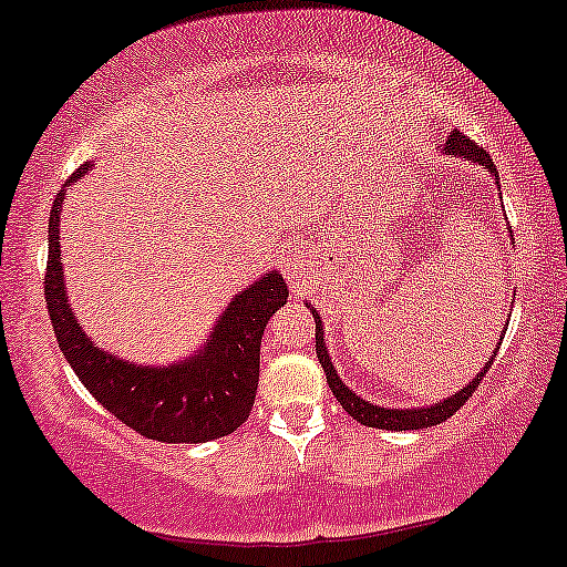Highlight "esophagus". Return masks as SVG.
<instances>
[{
  "mask_svg": "<svg viewBox=\"0 0 567 567\" xmlns=\"http://www.w3.org/2000/svg\"><path fill=\"white\" fill-rule=\"evenodd\" d=\"M282 271L288 275V279L296 285V288H303V282L309 279V271H311V256L306 254L303 248H298V245H292V248L285 250Z\"/></svg>",
  "mask_w": 567,
  "mask_h": 567,
  "instance_id": "obj_1",
  "label": "esophagus"
}]
</instances>
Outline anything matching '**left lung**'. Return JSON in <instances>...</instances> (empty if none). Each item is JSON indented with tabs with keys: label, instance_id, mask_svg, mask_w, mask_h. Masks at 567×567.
I'll return each instance as SVG.
<instances>
[{
	"label": "left lung",
	"instance_id": "8db88e82",
	"mask_svg": "<svg viewBox=\"0 0 567 567\" xmlns=\"http://www.w3.org/2000/svg\"><path fill=\"white\" fill-rule=\"evenodd\" d=\"M443 150H446L449 155H465L467 161L478 163V166H486L491 174L499 176L496 174L494 161H491V155L486 153V150H483L478 142H473L470 136L462 134L460 128H454V132L446 136V145H443ZM313 322H317V359H319V364L324 367L330 391L336 393L340 406H343L353 420L361 422V425H367V427H380V431H420V427H431V425H441V422H446L456 412V409L465 406V401L470 399V395L478 391L481 380L486 378V372L491 370V364H494V359H496V351H499L496 349L494 353H491V361L483 367L478 374H475L473 383L462 388L460 393H454L452 399H443L441 404L420 406V409H383V406L370 404V401L359 399L357 393L349 391V388L340 383V378L336 374V367H332V361L324 351V340H322L324 332L319 330V327H322V319H319L317 313H313Z\"/></svg>",
	"mask_w": 567,
	"mask_h": 567
}]
</instances>
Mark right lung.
Here are the masks:
<instances>
[{
  "label": "right lung",
  "instance_id": "right-lung-1",
  "mask_svg": "<svg viewBox=\"0 0 567 567\" xmlns=\"http://www.w3.org/2000/svg\"><path fill=\"white\" fill-rule=\"evenodd\" d=\"M89 166L76 168L68 184ZM60 203L50 214V256L44 298L60 351L79 380L107 412L140 435L163 443H203L235 433L248 420L258 391L266 322L288 301V285L269 275L243 290L218 319L210 343L195 359L174 367H136L97 349L68 309L60 266Z\"/></svg>",
  "mask_w": 567,
  "mask_h": 567
}]
</instances>
